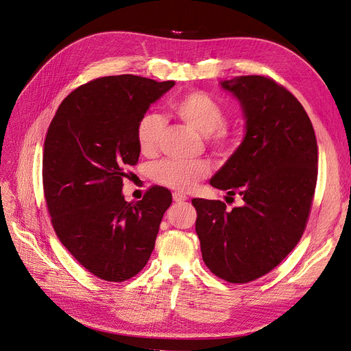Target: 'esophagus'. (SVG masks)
<instances>
[{"label": "esophagus", "instance_id": "esophagus-1", "mask_svg": "<svg viewBox=\"0 0 351 351\" xmlns=\"http://www.w3.org/2000/svg\"><path fill=\"white\" fill-rule=\"evenodd\" d=\"M173 199H174V202H177V204H182V202H186L189 197H187L186 195H183V193L174 192V193H173Z\"/></svg>", "mask_w": 351, "mask_h": 351}]
</instances>
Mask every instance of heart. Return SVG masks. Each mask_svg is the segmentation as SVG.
<instances>
[{
  "instance_id": "b5f03b06",
  "label": "heart",
  "mask_w": 351,
  "mask_h": 351,
  "mask_svg": "<svg viewBox=\"0 0 351 351\" xmlns=\"http://www.w3.org/2000/svg\"><path fill=\"white\" fill-rule=\"evenodd\" d=\"M173 111L202 134H208L209 143L221 154L228 152L234 143V134L224 123V111L221 105L208 93L193 90L177 98ZM164 129V119L156 112H145L136 125V141L142 152H152ZM209 174V167L204 161H176L165 159L152 168V177L161 186L189 192L202 178Z\"/></svg>"
}]
</instances>
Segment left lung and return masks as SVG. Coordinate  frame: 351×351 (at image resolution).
Instances as JSON below:
<instances>
[{
    "label": "left lung",
    "instance_id": "8db88e82",
    "mask_svg": "<svg viewBox=\"0 0 351 351\" xmlns=\"http://www.w3.org/2000/svg\"><path fill=\"white\" fill-rule=\"evenodd\" d=\"M239 102L244 137L210 186L241 206L193 199L202 258L217 277L244 284L272 271L299 243L317 176V143L302 104L263 76L221 80Z\"/></svg>",
    "mask_w": 351,
    "mask_h": 351
}]
</instances>
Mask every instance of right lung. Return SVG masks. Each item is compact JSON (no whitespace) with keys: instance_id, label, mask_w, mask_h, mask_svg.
Instances as JSON below:
<instances>
[{"instance_id":"obj_1","label":"right lung","mask_w":351,"mask_h":351,"mask_svg":"<svg viewBox=\"0 0 351 351\" xmlns=\"http://www.w3.org/2000/svg\"><path fill=\"white\" fill-rule=\"evenodd\" d=\"M176 82L133 74L95 79L71 92L52 119L42 178L52 226L66 249L98 278L123 282L143 269L165 210V187L125 202V167L139 161L136 125Z\"/></svg>"}]
</instances>
